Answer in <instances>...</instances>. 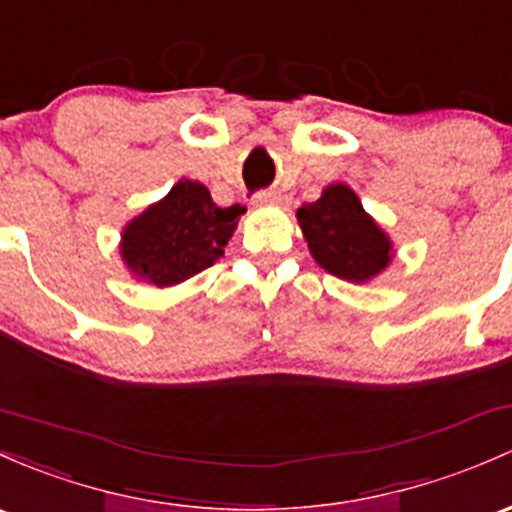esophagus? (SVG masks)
Returning a JSON list of instances; mask_svg holds the SVG:
<instances>
[{
	"instance_id": "1",
	"label": "esophagus",
	"mask_w": 512,
	"mask_h": 512,
	"mask_svg": "<svg viewBox=\"0 0 512 512\" xmlns=\"http://www.w3.org/2000/svg\"><path fill=\"white\" fill-rule=\"evenodd\" d=\"M255 203H257V206H277V203H282V193H277V191H260L255 196Z\"/></svg>"
}]
</instances>
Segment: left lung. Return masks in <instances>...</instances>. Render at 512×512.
Instances as JSON below:
<instances>
[{
  "label": "left lung",
  "instance_id": "obj_1",
  "mask_svg": "<svg viewBox=\"0 0 512 512\" xmlns=\"http://www.w3.org/2000/svg\"><path fill=\"white\" fill-rule=\"evenodd\" d=\"M297 218L311 255L328 274L363 284L390 265V238L346 184L324 188L319 201L299 208Z\"/></svg>",
  "mask_w": 512,
  "mask_h": 512
}]
</instances>
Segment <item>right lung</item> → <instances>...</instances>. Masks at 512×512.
I'll use <instances>...</instances> for the list:
<instances>
[{"label": "right lung", "mask_w": 512, "mask_h": 512, "mask_svg": "<svg viewBox=\"0 0 512 512\" xmlns=\"http://www.w3.org/2000/svg\"><path fill=\"white\" fill-rule=\"evenodd\" d=\"M245 208L215 206L211 191L181 179L159 203L129 220L122 233V260L129 272L157 287H171L223 257Z\"/></svg>", "instance_id": "obj_1"}]
</instances>
